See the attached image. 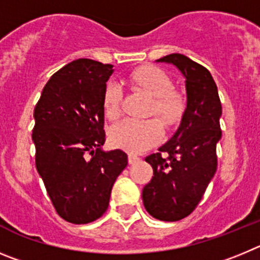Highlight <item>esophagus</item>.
Segmentation results:
<instances>
[{
    "instance_id": "1",
    "label": "esophagus",
    "mask_w": 260,
    "mask_h": 260,
    "mask_svg": "<svg viewBox=\"0 0 260 260\" xmlns=\"http://www.w3.org/2000/svg\"><path fill=\"white\" fill-rule=\"evenodd\" d=\"M140 160V156L135 155V154H128V162H129V165H135V163H137Z\"/></svg>"
}]
</instances>
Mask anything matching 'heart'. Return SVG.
Wrapping results in <instances>:
<instances>
[{
  "label": "heart",
  "instance_id": "b5f03b06",
  "mask_svg": "<svg viewBox=\"0 0 260 260\" xmlns=\"http://www.w3.org/2000/svg\"><path fill=\"white\" fill-rule=\"evenodd\" d=\"M131 81L154 97L150 114L158 115L165 125H174L181 118L185 104L184 98L172 89V81L163 70L154 66L140 67L131 75ZM123 89L118 83L110 81L105 88L102 106L105 115L116 119L120 114ZM162 125L156 119L136 120L124 119L110 129V140L115 146L131 153H140L160 140Z\"/></svg>",
  "mask_w": 260,
  "mask_h": 260
}]
</instances>
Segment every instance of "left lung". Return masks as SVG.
Masks as SVG:
<instances>
[{
  "instance_id": "obj_1",
  "label": "left lung",
  "mask_w": 260,
  "mask_h": 260,
  "mask_svg": "<svg viewBox=\"0 0 260 260\" xmlns=\"http://www.w3.org/2000/svg\"><path fill=\"white\" fill-rule=\"evenodd\" d=\"M156 62L174 64L185 78L186 107L174 136L145 158L154 176L142 189V202L158 220L177 221L197 207L216 172L221 104L211 74L197 62L177 53Z\"/></svg>"
}]
</instances>
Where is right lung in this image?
<instances>
[{"label":"right lung","mask_w":260,"mask_h":260,"mask_svg":"<svg viewBox=\"0 0 260 260\" xmlns=\"http://www.w3.org/2000/svg\"><path fill=\"white\" fill-rule=\"evenodd\" d=\"M113 64L76 59L55 72L35 107L36 168L58 215L74 224L101 217L116 177L128 165L105 151L104 98Z\"/></svg>","instance_id":"add662e5"}]
</instances>
